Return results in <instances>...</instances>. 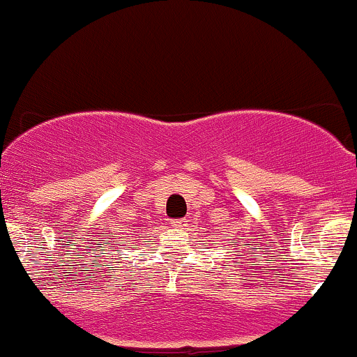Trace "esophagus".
I'll return each mask as SVG.
<instances>
[{
	"label": "esophagus",
	"mask_w": 357,
	"mask_h": 357,
	"mask_svg": "<svg viewBox=\"0 0 357 357\" xmlns=\"http://www.w3.org/2000/svg\"><path fill=\"white\" fill-rule=\"evenodd\" d=\"M172 225H175V227H183V225H185V218H175V220H172Z\"/></svg>",
	"instance_id": "obj_1"
}]
</instances>
